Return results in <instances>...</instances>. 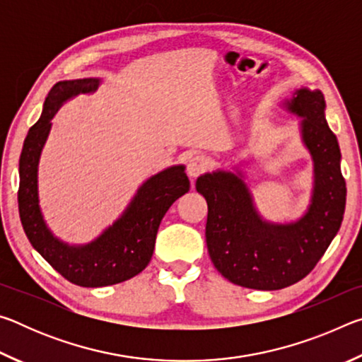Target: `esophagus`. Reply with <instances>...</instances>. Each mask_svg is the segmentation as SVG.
Returning a JSON list of instances; mask_svg holds the SVG:
<instances>
[{"instance_id": "1", "label": "esophagus", "mask_w": 362, "mask_h": 362, "mask_svg": "<svg viewBox=\"0 0 362 362\" xmlns=\"http://www.w3.org/2000/svg\"><path fill=\"white\" fill-rule=\"evenodd\" d=\"M207 169H209V159L203 155H196L188 161L187 173L189 177H192V179H194V177H198L199 174L206 173Z\"/></svg>"}]
</instances>
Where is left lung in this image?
<instances>
[{"instance_id":"1","label":"left lung","mask_w":362,"mask_h":362,"mask_svg":"<svg viewBox=\"0 0 362 362\" xmlns=\"http://www.w3.org/2000/svg\"><path fill=\"white\" fill-rule=\"evenodd\" d=\"M284 108L302 118V140L315 166L313 194L302 217L291 223L262 218L241 173L216 170L196 180L207 201L206 243L214 267L249 289L278 291L303 279L332 243L345 212L341 155L324 116L322 93L298 89Z\"/></svg>"}]
</instances>
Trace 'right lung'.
<instances>
[{"mask_svg":"<svg viewBox=\"0 0 362 362\" xmlns=\"http://www.w3.org/2000/svg\"><path fill=\"white\" fill-rule=\"evenodd\" d=\"M99 78L59 81L52 86L41 118L30 127L19 161V214L23 231L42 259L70 283L81 287H103L122 283L148 265L156 233L164 214L189 189L185 166H173L144 182L122 216L99 238L84 246H70L52 235L42 218L38 199V163L62 103L78 94L99 88Z\"/></svg>","mask_w":362,"mask_h":362,"instance_id":"1","label":"right lung"}]
</instances>
